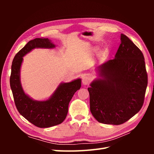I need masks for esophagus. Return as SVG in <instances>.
<instances>
[{"label":"esophagus","instance_id":"1","mask_svg":"<svg viewBox=\"0 0 154 154\" xmlns=\"http://www.w3.org/2000/svg\"><path fill=\"white\" fill-rule=\"evenodd\" d=\"M91 78L89 76H84L82 78V83L84 85H87L89 84L91 82Z\"/></svg>","mask_w":154,"mask_h":154}]
</instances>
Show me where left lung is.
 Instances as JSON below:
<instances>
[{"instance_id":"1","label":"left lung","mask_w":154,"mask_h":154,"mask_svg":"<svg viewBox=\"0 0 154 154\" xmlns=\"http://www.w3.org/2000/svg\"><path fill=\"white\" fill-rule=\"evenodd\" d=\"M120 40L115 57L96 69L99 78L88 88L94 119L114 125L126 122L139 112L148 85L142 52L124 34Z\"/></svg>"}]
</instances>
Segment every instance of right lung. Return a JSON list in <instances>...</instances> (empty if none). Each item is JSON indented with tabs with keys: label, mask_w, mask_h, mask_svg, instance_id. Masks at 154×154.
Listing matches in <instances>:
<instances>
[{
	"label": "right lung",
	"mask_w": 154,
	"mask_h": 154,
	"mask_svg": "<svg viewBox=\"0 0 154 154\" xmlns=\"http://www.w3.org/2000/svg\"><path fill=\"white\" fill-rule=\"evenodd\" d=\"M55 47L48 38H35L16 54L12 63L10 84L16 109L22 116L39 128H49L63 122L68 112L69 103L81 86V79L61 83L46 100H35L24 93L20 73L23 57L35 48Z\"/></svg>",
	"instance_id": "1"
}]
</instances>
